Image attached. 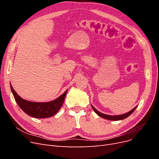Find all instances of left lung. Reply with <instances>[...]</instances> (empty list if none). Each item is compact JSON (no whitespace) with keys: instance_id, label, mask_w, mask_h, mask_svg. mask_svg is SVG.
<instances>
[{"instance_id":"8db88e82","label":"left lung","mask_w":159,"mask_h":159,"mask_svg":"<svg viewBox=\"0 0 159 159\" xmlns=\"http://www.w3.org/2000/svg\"><path fill=\"white\" fill-rule=\"evenodd\" d=\"M137 105L136 107H134L132 110L126 113H124V114H122V115H105L104 113H102L101 112H99V111H98L97 109H96L92 105H91V107H92V109H93L94 111L97 113L99 117H102L103 119H108V120H110V121H119V120H123L124 119H125L127 117H128L129 115H131L134 110H135V109L137 108Z\"/></svg>"}]
</instances>
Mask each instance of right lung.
<instances>
[{"label":"right lung","instance_id":"right-lung-1","mask_svg":"<svg viewBox=\"0 0 159 159\" xmlns=\"http://www.w3.org/2000/svg\"><path fill=\"white\" fill-rule=\"evenodd\" d=\"M11 89L19 107L27 115L34 118H48L54 116L64 103L67 89L65 92L56 99L48 102H33L21 98L11 84Z\"/></svg>","mask_w":159,"mask_h":159}]
</instances>
